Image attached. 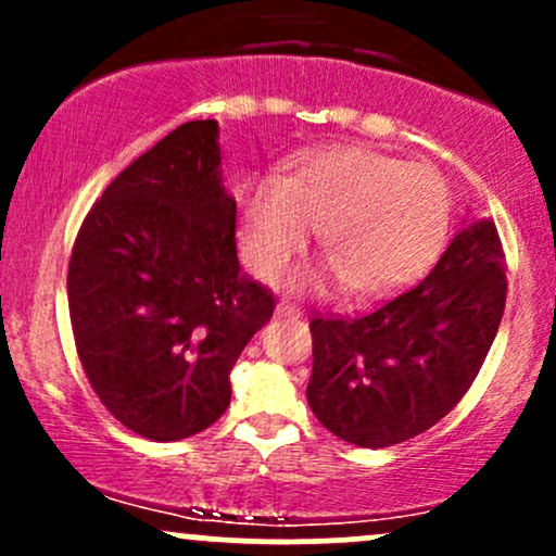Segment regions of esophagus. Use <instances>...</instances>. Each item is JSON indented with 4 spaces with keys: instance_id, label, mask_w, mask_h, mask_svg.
<instances>
[{
    "instance_id": "esophagus-1",
    "label": "esophagus",
    "mask_w": 556,
    "mask_h": 556,
    "mask_svg": "<svg viewBox=\"0 0 556 556\" xmlns=\"http://www.w3.org/2000/svg\"><path fill=\"white\" fill-rule=\"evenodd\" d=\"M277 314L287 316V318H300V316H303V311H300L298 305H292V303H279Z\"/></svg>"
}]
</instances>
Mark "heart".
I'll use <instances>...</instances> for the list:
<instances>
[{"label":"heart","mask_w":556,"mask_h":556,"mask_svg":"<svg viewBox=\"0 0 556 556\" xmlns=\"http://www.w3.org/2000/svg\"><path fill=\"white\" fill-rule=\"evenodd\" d=\"M452 198L424 164L363 146H329L298 159L287 177L258 175L240 193L242 258L277 279L318 248L353 295L379 298L410 285L442 251Z\"/></svg>","instance_id":"heart-1"}]
</instances>
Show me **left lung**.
Segmentation results:
<instances>
[{
    "label": "left lung",
    "mask_w": 556,
    "mask_h": 556,
    "mask_svg": "<svg viewBox=\"0 0 556 556\" xmlns=\"http://www.w3.org/2000/svg\"><path fill=\"white\" fill-rule=\"evenodd\" d=\"M504 300L507 264L494 222H470L424 282L374 314L311 318V410L334 437L368 450L418 437L473 384Z\"/></svg>",
    "instance_id": "obj_1"
}]
</instances>
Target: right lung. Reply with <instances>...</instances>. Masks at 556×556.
I'll list each match as a JSON object with an SVG mask.
<instances>
[{"label":"right lung","mask_w":556,"mask_h":556,"mask_svg":"<svg viewBox=\"0 0 556 556\" xmlns=\"http://www.w3.org/2000/svg\"><path fill=\"white\" fill-rule=\"evenodd\" d=\"M219 125L193 119L114 177L67 269L75 348L101 405L154 442L208 429L274 295L240 271Z\"/></svg>","instance_id":"1"}]
</instances>
